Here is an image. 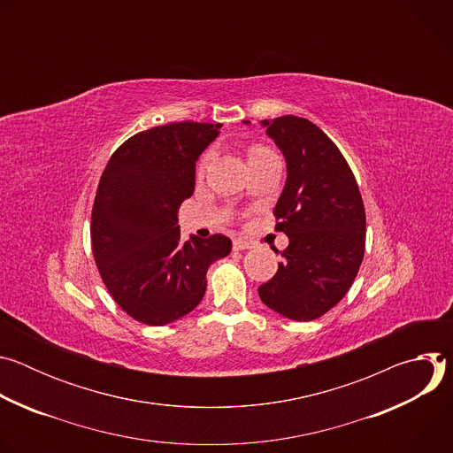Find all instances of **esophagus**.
Listing matches in <instances>:
<instances>
[{
  "mask_svg": "<svg viewBox=\"0 0 453 453\" xmlns=\"http://www.w3.org/2000/svg\"><path fill=\"white\" fill-rule=\"evenodd\" d=\"M233 247H234L236 250H249V249H252L254 245H252L250 242H245V240H242V238H236V240L233 242Z\"/></svg>",
  "mask_w": 453,
  "mask_h": 453,
  "instance_id": "34e87169",
  "label": "esophagus"
}]
</instances>
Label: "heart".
Wrapping results in <instances>:
<instances>
[{
    "mask_svg": "<svg viewBox=\"0 0 453 453\" xmlns=\"http://www.w3.org/2000/svg\"><path fill=\"white\" fill-rule=\"evenodd\" d=\"M269 154H273L271 150H267L265 147H254L252 150H250V159H254V157H262V156H269ZM208 161H210V156H204L203 157V161H201V165H199V170H203L206 165H208Z\"/></svg>",
    "mask_w": 453,
    "mask_h": 453,
    "instance_id": "1",
    "label": "heart"
}]
</instances>
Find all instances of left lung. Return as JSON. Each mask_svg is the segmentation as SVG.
<instances>
[{
    "mask_svg": "<svg viewBox=\"0 0 453 453\" xmlns=\"http://www.w3.org/2000/svg\"><path fill=\"white\" fill-rule=\"evenodd\" d=\"M260 123L287 161L274 215L288 247L276 276L257 294L287 319L313 320L346 296L360 269L365 247L362 196L344 156L315 123L292 114Z\"/></svg>",
    "mask_w": 453,
    "mask_h": 453,
    "instance_id": "obj_1",
    "label": "left lung"
}]
</instances>
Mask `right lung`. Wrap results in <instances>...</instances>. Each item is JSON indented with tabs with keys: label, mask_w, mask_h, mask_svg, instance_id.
<instances>
[{
	"label": "right lung",
	"mask_w": 453,
	"mask_h": 453,
	"mask_svg": "<svg viewBox=\"0 0 453 453\" xmlns=\"http://www.w3.org/2000/svg\"><path fill=\"white\" fill-rule=\"evenodd\" d=\"M222 123L180 121L128 138L109 159L91 217L100 276L125 313L165 326L196 308L211 264L231 252L224 234L180 240V204L196 189L199 156Z\"/></svg>",
	"instance_id": "1"
}]
</instances>
